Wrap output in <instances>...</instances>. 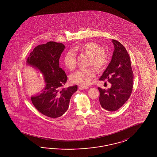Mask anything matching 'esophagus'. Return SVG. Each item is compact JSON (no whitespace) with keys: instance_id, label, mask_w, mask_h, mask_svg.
I'll return each instance as SVG.
<instances>
[{"instance_id":"obj_1","label":"esophagus","mask_w":157,"mask_h":157,"mask_svg":"<svg viewBox=\"0 0 157 157\" xmlns=\"http://www.w3.org/2000/svg\"><path fill=\"white\" fill-rule=\"evenodd\" d=\"M89 87L87 86H79V90H84V89H87Z\"/></svg>"}]
</instances>
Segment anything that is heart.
<instances>
[{
	"label": "heart",
	"mask_w": 157,
	"mask_h": 157,
	"mask_svg": "<svg viewBox=\"0 0 157 157\" xmlns=\"http://www.w3.org/2000/svg\"><path fill=\"white\" fill-rule=\"evenodd\" d=\"M81 51L90 55L89 66H95L99 71L103 70L106 67L109 55L106 51L102 49L99 44L88 42L75 47L74 50H70L64 57V64L67 69L74 70L76 67V55L75 51ZM97 70L94 67L82 68L74 72L71 76L72 82L81 85L88 86L92 83L93 79L97 74Z\"/></svg>",
	"instance_id": "heart-1"
}]
</instances>
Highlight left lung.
I'll use <instances>...</instances> for the list:
<instances>
[{
  "label": "left lung",
  "instance_id": "8db88e82",
  "mask_svg": "<svg viewBox=\"0 0 157 157\" xmlns=\"http://www.w3.org/2000/svg\"><path fill=\"white\" fill-rule=\"evenodd\" d=\"M112 41L114 47L112 60L100 78V81L107 79L112 86L107 90L100 87L98 90L101 107L114 112L120 109L131 94L133 74L126 49L117 40Z\"/></svg>",
  "mask_w": 157,
  "mask_h": 157
}]
</instances>
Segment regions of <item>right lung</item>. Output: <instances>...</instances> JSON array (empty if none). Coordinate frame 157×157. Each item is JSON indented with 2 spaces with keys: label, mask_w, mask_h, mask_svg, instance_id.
Returning a JSON list of instances; mask_svg holds the SVG:
<instances>
[{
  "label": "right lung",
  "mask_w": 157,
  "mask_h": 157,
  "mask_svg": "<svg viewBox=\"0 0 157 157\" xmlns=\"http://www.w3.org/2000/svg\"><path fill=\"white\" fill-rule=\"evenodd\" d=\"M65 48L62 43L49 41L34 48L27 59V64L43 74L46 86L39 95L31 97L34 107L42 114L57 118L65 113L77 85L63 87L67 76L59 67V59Z\"/></svg>",
  "instance_id": "1"
}]
</instances>
